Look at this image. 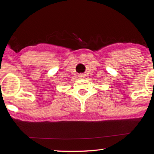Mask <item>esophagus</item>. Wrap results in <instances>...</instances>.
Wrapping results in <instances>:
<instances>
[{
  "label": "esophagus",
  "instance_id": "esophagus-1",
  "mask_svg": "<svg viewBox=\"0 0 154 154\" xmlns=\"http://www.w3.org/2000/svg\"><path fill=\"white\" fill-rule=\"evenodd\" d=\"M80 77H82L83 78V77H84V76H83V75H82V76H81Z\"/></svg>",
  "mask_w": 154,
  "mask_h": 154
}]
</instances>
